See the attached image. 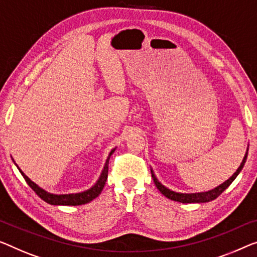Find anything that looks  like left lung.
<instances>
[{
  "label": "left lung",
  "mask_w": 257,
  "mask_h": 257,
  "mask_svg": "<svg viewBox=\"0 0 257 257\" xmlns=\"http://www.w3.org/2000/svg\"><path fill=\"white\" fill-rule=\"evenodd\" d=\"M247 155H248V150L246 152V155H244L243 159H242V163H241V165L239 166L238 170L234 174L232 175L231 178L228 180H226L224 183H221L216 188L212 189V190H209V191H204V193H196V194H182V193H175V191L171 190L166 188L165 186H163L162 183L158 181V179L156 178V175L153 174V171L151 170V174H152V179L153 181H155V185L158 190L162 193L164 196H166L167 198H170L172 201H177V202H181V203H205V202H210L214 200V198H217L219 195L223 193V191L227 188V187L231 185V183L234 181V179L238 177V174L241 172V170L243 168L244 163H246V159H247Z\"/></svg>",
  "instance_id": "8db88e82"
}]
</instances>
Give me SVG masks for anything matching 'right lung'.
Returning a JSON list of instances; mask_svg holds the SVG:
<instances>
[{
	"mask_svg": "<svg viewBox=\"0 0 257 257\" xmlns=\"http://www.w3.org/2000/svg\"><path fill=\"white\" fill-rule=\"evenodd\" d=\"M115 151V149H113L110 151L108 158H107L104 170H102L100 178L98 179V181L95 185L92 187V188L87 189L85 191H82V193H77V194H64V195H56V194H51L48 191L44 190L43 188H40L39 186L36 185L33 181L26 177V175L23 173L21 171V168L18 166V170L21 172V174L23 175V178L25 179V181L28 182V185L32 188L36 194L39 196L41 200H44L45 202H47L48 204L52 205H82V204H86V203L91 202L92 200H94L95 197L99 196V194L101 193L102 188H104L107 177H108V162H109V157L113 155V152Z\"/></svg>",
	"mask_w": 257,
	"mask_h": 257,
	"instance_id": "right-lung-1",
	"label": "right lung"
}]
</instances>
